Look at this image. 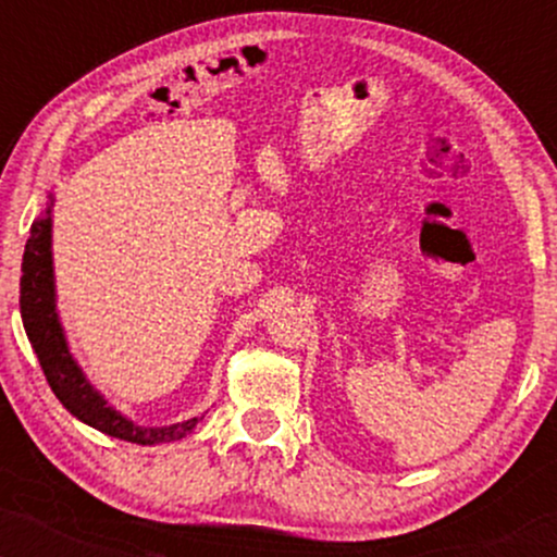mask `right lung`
<instances>
[{"mask_svg":"<svg viewBox=\"0 0 557 557\" xmlns=\"http://www.w3.org/2000/svg\"><path fill=\"white\" fill-rule=\"evenodd\" d=\"M52 207L54 198L47 203L41 216H36L34 225H30V238L25 243L21 277L23 327L30 341V348L36 350L44 374H47L49 387H52V393L75 419L94 426V430L110 434V437L136 445H159L183 440L198 424V417L177 421V424L170 426H140L107 403L104 395L83 374L75 356L70 354L65 327H62L60 314H57Z\"/></svg>","mask_w":557,"mask_h":557,"instance_id":"obj_1","label":"right lung"}]
</instances>
